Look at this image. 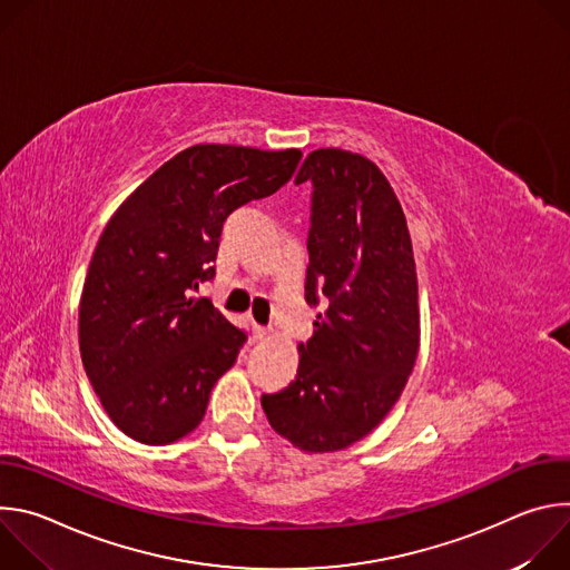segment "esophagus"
<instances>
[{
  "mask_svg": "<svg viewBox=\"0 0 570 570\" xmlns=\"http://www.w3.org/2000/svg\"><path fill=\"white\" fill-rule=\"evenodd\" d=\"M268 336V330L262 327V324L253 322V341H264Z\"/></svg>",
  "mask_w": 570,
  "mask_h": 570,
  "instance_id": "obj_1",
  "label": "esophagus"
}]
</instances>
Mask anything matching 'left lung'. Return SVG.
Returning a JSON list of instances; mask_svg holds the SVG:
<instances>
[{
  "label": "left lung",
  "mask_w": 570,
  "mask_h": 570,
  "mask_svg": "<svg viewBox=\"0 0 570 570\" xmlns=\"http://www.w3.org/2000/svg\"><path fill=\"white\" fill-rule=\"evenodd\" d=\"M311 183L304 299L322 306L288 387L264 394L271 426L308 453L341 451L390 413L420 350L413 243L374 161L343 148L306 155Z\"/></svg>",
  "instance_id": "1"
}]
</instances>
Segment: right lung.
<instances>
[{"instance_id":"1","label":"right lung","mask_w":570,"mask_h":570,"mask_svg":"<svg viewBox=\"0 0 570 570\" xmlns=\"http://www.w3.org/2000/svg\"><path fill=\"white\" fill-rule=\"evenodd\" d=\"M302 150L198 144L165 161L108 220L78 308L86 374L108 417L141 444H169L205 417L246 332L203 297L227 216L295 174Z\"/></svg>"}]
</instances>
